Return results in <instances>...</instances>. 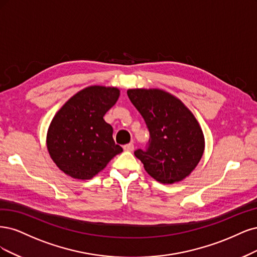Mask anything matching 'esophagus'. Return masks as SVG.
<instances>
[{
  "mask_svg": "<svg viewBox=\"0 0 257 257\" xmlns=\"http://www.w3.org/2000/svg\"><path fill=\"white\" fill-rule=\"evenodd\" d=\"M134 150H135V145L132 144V143L123 145V151H126V152H134Z\"/></svg>",
  "mask_w": 257,
  "mask_h": 257,
  "instance_id": "esophagus-1",
  "label": "esophagus"
}]
</instances>
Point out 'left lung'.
<instances>
[{"instance_id":"left-lung-1","label":"left lung","mask_w":257,"mask_h":257,"mask_svg":"<svg viewBox=\"0 0 257 257\" xmlns=\"http://www.w3.org/2000/svg\"><path fill=\"white\" fill-rule=\"evenodd\" d=\"M127 94L151 136L146 152L138 150L135 156L161 184L185 179L205 150L203 130L193 113L180 99L160 88H130Z\"/></svg>"}]
</instances>
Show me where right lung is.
Instances as JSON below:
<instances>
[{
    "label": "right lung",
    "instance_id": "add662e5",
    "mask_svg": "<svg viewBox=\"0 0 257 257\" xmlns=\"http://www.w3.org/2000/svg\"><path fill=\"white\" fill-rule=\"evenodd\" d=\"M114 86L85 87L64 103L47 132V150L62 172L74 179H90L122 152L113 140V128L103 119L116 103Z\"/></svg>",
    "mask_w": 257,
    "mask_h": 257
}]
</instances>
